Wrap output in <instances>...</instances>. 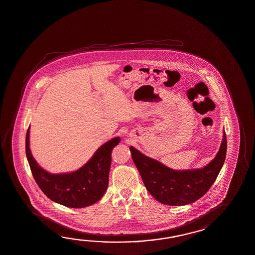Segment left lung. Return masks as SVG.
Here are the masks:
<instances>
[{"instance_id": "1", "label": "left lung", "mask_w": 255, "mask_h": 255, "mask_svg": "<svg viewBox=\"0 0 255 255\" xmlns=\"http://www.w3.org/2000/svg\"><path fill=\"white\" fill-rule=\"evenodd\" d=\"M129 149L148 193L161 204L184 206L201 198L214 184L225 161L227 137L224 131L219 152L207 165L186 171L172 170L132 146Z\"/></svg>"}]
</instances>
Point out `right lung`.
Wrapping results in <instances>:
<instances>
[{"instance_id": "1", "label": "right lung", "mask_w": 255, "mask_h": 255, "mask_svg": "<svg viewBox=\"0 0 255 255\" xmlns=\"http://www.w3.org/2000/svg\"><path fill=\"white\" fill-rule=\"evenodd\" d=\"M29 128L25 137V153L39 188L49 199L65 207L82 208L99 201L108 186L111 152L119 142L117 136L103 144L94 156L75 172L53 174L37 164L29 148Z\"/></svg>"}]
</instances>
